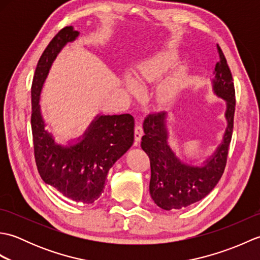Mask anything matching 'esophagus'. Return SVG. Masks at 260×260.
<instances>
[{
  "mask_svg": "<svg viewBox=\"0 0 260 260\" xmlns=\"http://www.w3.org/2000/svg\"><path fill=\"white\" fill-rule=\"evenodd\" d=\"M134 136H135V142L139 143L143 136V127L141 125H136L134 129Z\"/></svg>",
  "mask_w": 260,
  "mask_h": 260,
  "instance_id": "1",
  "label": "esophagus"
}]
</instances>
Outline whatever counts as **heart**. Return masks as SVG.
Here are the masks:
<instances>
[{"label": "heart", "mask_w": 260, "mask_h": 260, "mask_svg": "<svg viewBox=\"0 0 260 260\" xmlns=\"http://www.w3.org/2000/svg\"><path fill=\"white\" fill-rule=\"evenodd\" d=\"M175 54L168 50L158 51L152 54L148 58L144 59L137 66L134 73L135 81L129 76L125 77V86L128 91L137 92L140 87H146L147 84L157 80L158 78L167 73L175 62ZM182 87V78L181 76L170 77L169 79L164 80L162 84L156 88L155 102L162 107H169L172 105Z\"/></svg>", "instance_id": "obj_1"}]
</instances>
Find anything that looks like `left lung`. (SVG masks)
<instances>
[{"instance_id":"8db88e82","label":"left lung","mask_w":260,"mask_h":260,"mask_svg":"<svg viewBox=\"0 0 260 260\" xmlns=\"http://www.w3.org/2000/svg\"><path fill=\"white\" fill-rule=\"evenodd\" d=\"M212 79L213 92L227 102V128L221 144L202 165H191L176 157L170 147L167 128V113L150 114L144 120L141 146L151 162L150 193L156 206L164 210L189 207L207 197L221 179L227 163L228 150L233 136L236 107L233 75L221 49Z\"/></svg>"}]
</instances>
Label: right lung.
Here are the masks:
<instances>
[{"instance_id":"add662e5","label":"right lung","mask_w":260,"mask_h":260,"mask_svg":"<svg viewBox=\"0 0 260 260\" xmlns=\"http://www.w3.org/2000/svg\"><path fill=\"white\" fill-rule=\"evenodd\" d=\"M79 32L60 30L43 51L31 87V128L36 164L41 179L75 202L92 203L102 196L109 169L134 142V118L129 114L98 115L74 144L60 145L46 129L40 105L42 86L58 53Z\"/></svg>"}]
</instances>
